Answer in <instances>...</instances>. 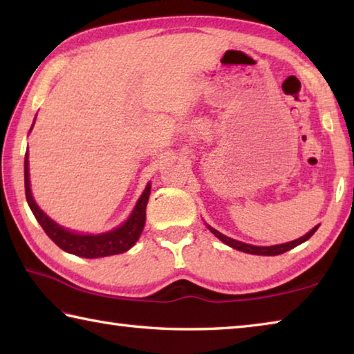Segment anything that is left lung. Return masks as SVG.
Segmentation results:
<instances>
[{"mask_svg": "<svg viewBox=\"0 0 354 354\" xmlns=\"http://www.w3.org/2000/svg\"><path fill=\"white\" fill-rule=\"evenodd\" d=\"M207 227H209V231H211L215 237H218L221 242L227 245V247L239 250V251H243V253H250V254L277 256V254H283V253H286V251H289L292 248H295L297 245H299V243L306 242L308 239L313 237V234L317 231V227H319V225L314 226L313 230L308 232V234H304L303 237L297 239V241H292V242H287V243H281V245H272V247H256V245H248V243L239 242V241H234V239H231V237H227L225 234H221V232H218L217 230H214V227H211L209 225H207Z\"/></svg>", "mask_w": 354, "mask_h": 354, "instance_id": "obj_1", "label": "left lung"}]
</instances>
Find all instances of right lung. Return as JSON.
Here are the masks:
<instances>
[{"instance_id": "add662e5", "label": "right lung", "mask_w": 354, "mask_h": 354, "mask_svg": "<svg viewBox=\"0 0 354 354\" xmlns=\"http://www.w3.org/2000/svg\"><path fill=\"white\" fill-rule=\"evenodd\" d=\"M25 194L26 201L29 207H31L34 217L37 218L40 226L44 227L46 236L50 237L59 248L80 257L95 259V257L124 253V251H128L137 241H139L147 220V203L149 198V194H151V183L147 184V187L140 195L139 201L136 203V207L133 214L129 215V218L124 221L122 226H118L112 231L103 232V234H80V232L70 231L67 227L57 225L56 221H53L44 211H41L37 206V203L34 201V196L31 194L28 153L25 154Z\"/></svg>"}]
</instances>
